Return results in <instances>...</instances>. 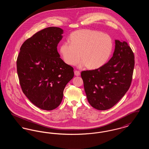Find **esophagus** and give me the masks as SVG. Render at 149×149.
Instances as JSON below:
<instances>
[{"instance_id": "esophagus-1", "label": "esophagus", "mask_w": 149, "mask_h": 149, "mask_svg": "<svg viewBox=\"0 0 149 149\" xmlns=\"http://www.w3.org/2000/svg\"><path fill=\"white\" fill-rule=\"evenodd\" d=\"M74 74H75V75L76 76H79L80 75V71H78V70H75V71H74Z\"/></svg>"}]
</instances>
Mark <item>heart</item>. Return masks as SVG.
<instances>
[{
	"label": "heart",
	"instance_id": "heart-1",
	"mask_svg": "<svg viewBox=\"0 0 149 149\" xmlns=\"http://www.w3.org/2000/svg\"><path fill=\"white\" fill-rule=\"evenodd\" d=\"M69 42H64L60 52L64 61L77 65L81 56L79 67L98 69L106 64L113 49L111 37L106 33L91 29H80L71 33Z\"/></svg>",
	"mask_w": 149,
	"mask_h": 149
}]
</instances>
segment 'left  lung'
Masks as SVG:
<instances>
[{"instance_id": "obj_1", "label": "left lung", "mask_w": 149, "mask_h": 149, "mask_svg": "<svg viewBox=\"0 0 149 149\" xmlns=\"http://www.w3.org/2000/svg\"><path fill=\"white\" fill-rule=\"evenodd\" d=\"M134 58L127 43L115 40L113 56L107 63L81 72L87 99L93 108L110 109L125 95L132 81Z\"/></svg>"}]
</instances>
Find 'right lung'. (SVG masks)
Returning <instances> with one entry per match:
<instances>
[{"label": "right lung", "mask_w": 149, "mask_h": 149, "mask_svg": "<svg viewBox=\"0 0 149 149\" xmlns=\"http://www.w3.org/2000/svg\"><path fill=\"white\" fill-rule=\"evenodd\" d=\"M63 29H43L22 44L17 60L22 90L36 106L51 111L58 106L65 86L74 77L73 68L60 57L57 46Z\"/></svg>", "instance_id": "1"}]
</instances>
